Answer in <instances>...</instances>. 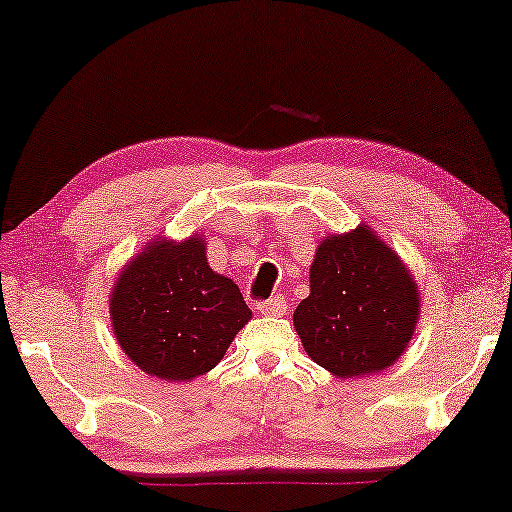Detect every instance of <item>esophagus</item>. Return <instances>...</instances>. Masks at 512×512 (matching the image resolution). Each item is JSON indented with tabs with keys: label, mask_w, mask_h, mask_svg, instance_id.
Segmentation results:
<instances>
[{
	"label": "esophagus",
	"mask_w": 512,
	"mask_h": 512,
	"mask_svg": "<svg viewBox=\"0 0 512 512\" xmlns=\"http://www.w3.org/2000/svg\"><path fill=\"white\" fill-rule=\"evenodd\" d=\"M256 309L263 313V316H283L286 313V297L283 295H274L270 300L258 302Z\"/></svg>",
	"instance_id": "esophagus-1"
}]
</instances>
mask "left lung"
Wrapping results in <instances>:
<instances>
[{"mask_svg":"<svg viewBox=\"0 0 512 512\" xmlns=\"http://www.w3.org/2000/svg\"><path fill=\"white\" fill-rule=\"evenodd\" d=\"M309 281L293 322L318 366L336 377H364L403 355L419 320V286L368 226L322 240Z\"/></svg>","mask_w":512,"mask_h":512,"instance_id":"1","label":"left lung"}]
</instances>
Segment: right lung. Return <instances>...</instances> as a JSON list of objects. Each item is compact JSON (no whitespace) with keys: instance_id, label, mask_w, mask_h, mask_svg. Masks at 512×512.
Returning <instances> with one entry per match:
<instances>
[{"instance_id":"add662e5","label":"right lung","mask_w":512,"mask_h":512,"mask_svg":"<svg viewBox=\"0 0 512 512\" xmlns=\"http://www.w3.org/2000/svg\"><path fill=\"white\" fill-rule=\"evenodd\" d=\"M109 316L121 350L141 371L190 382L222 361L251 309L229 277L212 272L199 233L155 238L116 277Z\"/></svg>"}]
</instances>
